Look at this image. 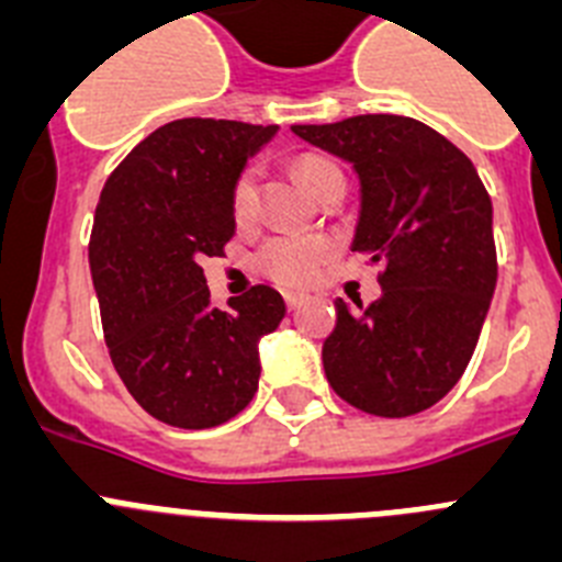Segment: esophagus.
Listing matches in <instances>:
<instances>
[{"mask_svg":"<svg viewBox=\"0 0 562 562\" xmlns=\"http://www.w3.org/2000/svg\"><path fill=\"white\" fill-rule=\"evenodd\" d=\"M305 302H307L305 293H285V305L291 307V311H296V307L305 305Z\"/></svg>","mask_w":562,"mask_h":562,"instance_id":"obj_1","label":"esophagus"}]
</instances>
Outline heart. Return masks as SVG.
<instances>
[{"label": "heart", "mask_w": 562, "mask_h": 562, "mask_svg": "<svg viewBox=\"0 0 562 562\" xmlns=\"http://www.w3.org/2000/svg\"><path fill=\"white\" fill-rule=\"evenodd\" d=\"M302 184L318 195V190L330 179H338L341 170L330 159L322 156H305L296 165ZM257 206H260V173L257 168H244L232 184V218L237 226H246L255 221ZM333 244L318 235H274L257 251V269L282 285H311L325 262L330 260Z\"/></svg>", "instance_id": "b5f03b06"}]
</instances>
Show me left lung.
I'll return each mask as SVG.
<instances>
[{
  "label": "left lung",
  "mask_w": 562,
  "mask_h": 562,
  "mask_svg": "<svg viewBox=\"0 0 562 562\" xmlns=\"http://www.w3.org/2000/svg\"><path fill=\"white\" fill-rule=\"evenodd\" d=\"M291 131L350 161L361 181L350 249L383 266L381 300H336L322 347L327 381L367 414L426 412L468 369L493 300L487 190L473 161L419 120L361 114Z\"/></svg>",
  "instance_id": "8db88e82"
}]
</instances>
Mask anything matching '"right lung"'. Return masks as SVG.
Wrapping results in <instances>:
<instances>
[{
	"label": "right lung",
	"mask_w": 562,
	"mask_h": 562,
	"mask_svg": "<svg viewBox=\"0 0 562 562\" xmlns=\"http://www.w3.org/2000/svg\"><path fill=\"white\" fill-rule=\"evenodd\" d=\"M274 134L277 125L173 120L100 193L89 266L111 363L168 426L212 428L244 412L260 381V338L285 316L269 285L212 307L201 269L235 235L232 184Z\"/></svg>",
	"instance_id": "right-lung-1"
}]
</instances>
